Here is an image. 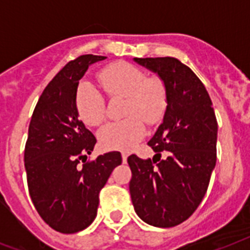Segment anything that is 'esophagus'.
<instances>
[{"mask_svg":"<svg viewBox=\"0 0 250 250\" xmlns=\"http://www.w3.org/2000/svg\"><path fill=\"white\" fill-rule=\"evenodd\" d=\"M127 153H122V161H123V164H125L127 162Z\"/></svg>","mask_w":250,"mask_h":250,"instance_id":"obj_1","label":"esophagus"}]
</instances>
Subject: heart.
Returning <instances> with one entry per match:
<instances>
[{"label":"heart","instance_id":"b5f03b06","mask_svg":"<svg viewBox=\"0 0 250 250\" xmlns=\"http://www.w3.org/2000/svg\"><path fill=\"white\" fill-rule=\"evenodd\" d=\"M97 80L110 98L125 97L123 121L102 127L98 140L106 149L129 150L143 139L145 123L156 125L167 107V88L160 76H146L144 70L128 62H114L97 74ZM75 109L79 118L90 127L106 119V102L101 92L88 82L75 90Z\"/></svg>","mask_w":250,"mask_h":250}]
</instances>
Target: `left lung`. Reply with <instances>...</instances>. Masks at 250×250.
<instances>
[{
  "mask_svg": "<svg viewBox=\"0 0 250 250\" xmlns=\"http://www.w3.org/2000/svg\"><path fill=\"white\" fill-rule=\"evenodd\" d=\"M157 72L167 88L164 122L148 143L153 160L128 157L129 193L139 217L150 226L174 227L194 213L217 162L218 122L205 85L172 57L135 58ZM167 157L162 160V152Z\"/></svg>",
  "mask_w": 250,
  "mask_h": 250,
  "instance_id": "obj_1",
  "label": "left lung"
}]
</instances>
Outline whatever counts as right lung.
Segmentation results:
<instances>
[{
	"label": "right lung",
	"instance_id": "add662e5",
	"mask_svg": "<svg viewBox=\"0 0 250 250\" xmlns=\"http://www.w3.org/2000/svg\"><path fill=\"white\" fill-rule=\"evenodd\" d=\"M105 58L84 54L70 61L41 93L29 122L24 148L29 196L42 221L58 232H79L94 221L100 190L122 164L119 152L86 161L96 137L75 109L79 80L89 64Z\"/></svg>",
	"mask_w": 250,
	"mask_h": 250
}]
</instances>
